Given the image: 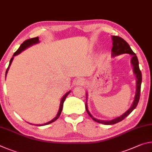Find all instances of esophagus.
Segmentation results:
<instances>
[{
    "label": "esophagus",
    "mask_w": 152,
    "mask_h": 152,
    "mask_svg": "<svg viewBox=\"0 0 152 152\" xmlns=\"http://www.w3.org/2000/svg\"><path fill=\"white\" fill-rule=\"evenodd\" d=\"M86 84V81L84 80L83 79L79 78L76 81V85L77 86H84Z\"/></svg>",
    "instance_id": "obj_1"
}]
</instances>
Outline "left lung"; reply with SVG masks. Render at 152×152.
Masks as SVG:
<instances>
[{"label": "left lung", "mask_w": 152, "mask_h": 152, "mask_svg": "<svg viewBox=\"0 0 152 152\" xmlns=\"http://www.w3.org/2000/svg\"><path fill=\"white\" fill-rule=\"evenodd\" d=\"M113 41V47L111 49V56L112 57H115V56L120 55L122 54H129L131 55V64L133 66V71H134V73L135 74V77H136V91H135V95L134 97V100L133 102V103L131 107H129L128 110H127L126 112L122 114L121 115L117 117V118H114L111 120H101V119H96L93 117V115L90 113L89 111L88 110V107H87V102L86 103V109L87 113L91 117L92 119L95 121L97 122V123L102 124L104 125H113L118 123V122L123 120L124 119L126 118L127 115H129L130 113L132 112V111L137 107V103L139 102L140 100V90H141V84H142V73L140 70L139 67V61H138L137 57L136 55L135 54L134 51L132 50L131 47H129V44L123 39L121 37L118 36H112L111 37ZM87 99V93L86 94Z\"/></svg>", "instance_id": "8db88e82"}]
</instances>
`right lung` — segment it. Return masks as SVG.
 <instances>
[{"mask_svg": "<svg viewBox=\"0 0 152 152\" xmlns=\"http://www.w3.org/2000/svg\"><path fill=\"white\" fill-rule=\"evenodd\" d=\"M39 37H34V38H32V39H29L26 40L25 41H24V42H23V43L20 45V47L18 48L17 51H16V52L14 53V55H13L12 57L11 58V59L10 60L9 65V66H8V68H7V71H6V74H5V78H6L7 74V73H8V71H9V67H10V65H11V63H12V60H13V58H14L15 56L17 55H18V54H20V53L21 52L23 51L24 50H25V49H26V48L31 47V46H32V45H35V44H37V43H39ZM70 92H71V91H68L67 93H66V94L63 95V97L61 98V102H60V105H59V109H58V113H57V115H56L55 118H53V119H52V120H50V121L47 122V123H45V124H39V125L37 124V125H35V126H45V125H48V124H51V123H53V122H54L55 121L57 120V119L58 118H59V116H60L61 113V111H62L63 107V103H64V102H65L66 97H67V95H68L69 94H70ZM30 124L34 125V124Z\"/></svg>", "mask_w": 152, "mask_h": 152, "instance_id": "add662e5", "label": "right lung"}]
</instances>
